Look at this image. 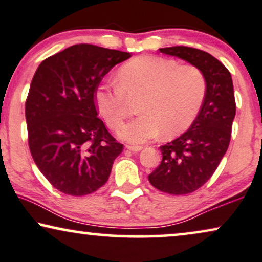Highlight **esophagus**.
Returning <instances> with one entry per match:
<instances>
[{"label":"esophagus","mask_w":262,"mask_h":262,"mask_svg":"<svg viewBox=\"0 0 262 262\" xmlns=\"http://www.w3.org/2000/svg\"><path fill=\"white\" fill-rule=\"evenodd\" d=\"M126 149L130 150V151H134V152H137V151H141L143 149L142 145H126Z\"/></svg>","instance_id":"esophagus-1"}]
</instances>
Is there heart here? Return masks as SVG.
<instances>
[{"label":"heart","instance_id":"b5f03b06","mask_svg":"<svg viewBox=\"0 0 262 262\" xmlns=\"http://www.w3.org/2000/svg\"><path fill=\"white\" fill-rule=\"evenodd\" d=\"M118 83L101 82L94 92L100 114L111 128H118L130 116L131 101L139 100L142 113L119 130L123 139L143 143L161 132L174 137L191 126L206 94L203 71L192 64L141 56L128 60L117 73Z\"/></svg>","mask_w":262,"mask_h":262}]
</instances>
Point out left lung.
<instances>
[{"instance_id":"left-lung-1","label":"left lung","mask_w":262,"mask_h":262,"mask_svg":"<svg viewBox=\"0 0 262 262\" xmlns=\"http://www.w3.org/2000/svg\"><path fill=\"white\" fill-rule=\"evenodd\" d=\"M160 52L198 67L206 80L198 116L185 134L160 146L162 161L148 177L159 191L184 195L206 184L227 152L236 113L234 85L229 70L210 53L182 45Z\"/></svg>"}]
</instances>
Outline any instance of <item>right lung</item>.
I'll return each instance as SVG.
<instances>
[{"label":"right lung","instance_id":"1","mask_svg":"<svg viewBox=\"0 0 262 262\" xmlns=\"http://www.w3.org/2000/svg\"><path fill=\"white\" fill-rule=\"evenodd\" d=\"M128 52L77 44L46 58L26 99L28 146L35 164L56 189L81 196L108 180L124 145L98 117L95 88Z\"/></svg>","mask_w":262,"mask_h":262}]
</instances>
